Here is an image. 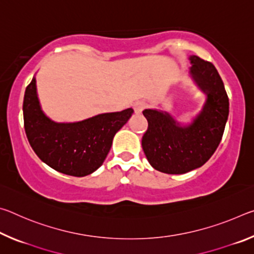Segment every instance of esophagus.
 <instances>
[{"label":"esophagus","instance_id":"1","mask_svg":"<svg viewBox=\"0 0 254 254\" xmlns=\"http://www.w3.org/2000/svg\"><path fill=\"white\" fill-rule=\"evenodd\" d=\"M133 109H134V112L136 114H141L142 111L145 109V103L144 102H135L133 104Z\"/></svg>","mask_w":254,"mask_h":254}]
</instances>
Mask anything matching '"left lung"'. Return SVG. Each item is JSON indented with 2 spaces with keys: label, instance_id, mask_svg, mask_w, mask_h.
<instances>
[{
  "label": "left lung",
  "instance_id": "8db88e82",
  "mask_svg": "<svg viewBox=\"0 0 254 254\" xmlns=\"http://www.w3.org/2000/svg\"><path fill=\"white\" fill-rule=\"evenodd\" d=\"M189 77L205 94L201 110L190 122L183 123L169 112L147 109L148 130L142 149L154 169L169 175H182L199 168L220 144L229 118L230 103L224 84L213 64L189 56Z\"/></svg>",
  "mask_w": 254,
  "mask_h": 254
}]
</instances>
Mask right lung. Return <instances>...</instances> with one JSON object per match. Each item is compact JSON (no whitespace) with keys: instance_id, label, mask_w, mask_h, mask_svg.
I'll list each match as a JSON object with an SVG mask.
<instances>
[{"instance_id":"add662e5","label":"right lung","mask_w":254,"mask_h":254,"mask_svg":"<svg viewBox=\"0 0 254 254\" xmlns=\"http://www.w3.org/2000/svg\"><path fill=\"white\" fill-rule=\"evenodd\" d=\"M132 114L130 107L77 122H56L42 111L36 76L23 98L24 130L33 151L56 171L74 177H84L100 168L114 135Z\"/></svg>"}]
</instances>
